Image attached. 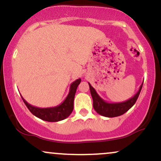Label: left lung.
<instances>
[{"instance_id":"left-lung-1","label":"left lung","mask_w":161,"mask_h":161,"mask_svg":"<svg viewBox=\"0 0 161 161\" xmlns=\"http://www.w3.org/2000/svg\"><path fill=\"white\" fill-rule=\"evenodd\" d=\"M88 85H89L90 92H91L92 99H93V108L95 111L100 115L106 116V117H115V116L123 115L133 106L139 96L143 83L140 86L139 90L137 92V93L133 97L127 101L119 103L107 102L97 95L95 89L91 86L90 83H88Z\"/></svg>"}]
</instances>
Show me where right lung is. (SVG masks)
<instances>
[{
  "instance_id": "right-lung-1",
  "label": "right lung",
  "mask_w": 161,
  "mask_h": 161,
  "mask_svg": "<svg viewBox=\"0 0 161 161\" xmlns=\"http://www.w3.org/2000/svg\"><path fill=\"white\" fill-rule=\"evenodd\" d=\"M81 82V79H78L70 85L69 92L66 99L60 105L53 108H39L29 104L21 96L23 102L33 115L42 120L47 122H58L66 119L71 114L73 110V101L77 87Z\"/></svg>"
}]
</instances>
